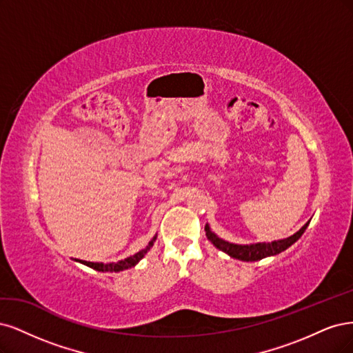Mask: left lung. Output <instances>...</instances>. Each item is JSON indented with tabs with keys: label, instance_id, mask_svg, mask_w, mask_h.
<instances>
[{
	"label": "left lung",
	"instance_id": "1",
	"mask_svg": "<svg viewBox=\"0 0 353 353\" xmlns=\"http://www.w3.org/2000/svg\"><path fill=\"white\" fill-rule=\"evenodd\" d=\"M308 224H310V221L306 223L299 232H296L293 236H290L288 239H283V241L271 242V243L243 245V246L221 241V239H219L214 233H211L208 225H205V233H207V237L210 239V241L212 242V245L215 248H219L220 251L229 254L230 256H233L236 259H241V261H258V259H263L265 256L277 255V254H280L283 251H286L289 246H292L303 234V232L306 230V227H308Z\"/></svg>",
	"mask_w": 353,
	"mask_h": 353
}]
</instances>
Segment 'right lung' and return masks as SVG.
Segmentation results:
<instances>
[{"label": "right lung", "mask_w": 353, "mask_h": 353, "mask_svg": "<svg viewBox=\"0 0 353 353\" xmlns=\"http://www.w3.org/2000/svg\"><path fill=\"white\" fill-rule=\"evenodd\" d=\"M155 236H154V239L152 241L148 243V246L145 248V249H142V251H139L138 254H134V255H132V256H129V258H126V259H121V261H119V263H110V264H102V263H88V261H81L82 264H85V265H88V267H90V268H94V270H97V271H110V272H117V271H123V270H128V268H130V267H133V265H136L139 263V261L145 256V254L150 251L151 249V246L154 245V242H155Z\"/></svg>", "instance_id": "right-lung-1"}]
</instances>
